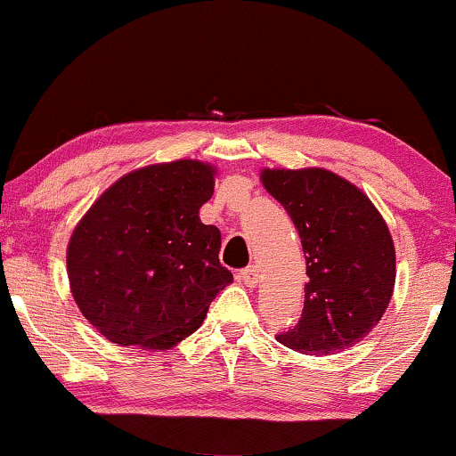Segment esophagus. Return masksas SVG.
<instances>
[{
    "mask_svg": "<svg viewBox=\"0 0 456 456\" xmlns=\"http://www.w3.org/2000/svg\"><path fill=\"white\" fill-rule=\"evenodd\" d=\"M240 279L244 281L246 287H257V282H259V268H257V265H248V268L240 270Z\"/></svg>",
    "mask_w": 456,
    "mask_h": 456,
    "instance_id": "1",
    "label": "esophagus"
}]
</instances>
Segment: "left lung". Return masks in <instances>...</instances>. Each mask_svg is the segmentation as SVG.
I'll use <instances>...</instances> for the list:
<instances>
[{"label":"left lung","instance_id":"obj_1","mask_svg":"<svg viewBox=\"0 0 456 456\" xmlns=\"http://www.w3.org/2000/svg\"><path fill=\"white\" fill-rule=\"evenodd\" d=\"M261 182L285 208L306 259L305 311L276 341L330 355L360 343L384 317L396 279L395 242L370 199L322 169H264Z\"/></svg>","mask_w":456,"mask_h":456}]
</instances>
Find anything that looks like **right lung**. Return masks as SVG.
<instances>
[{
	"label": "right lung",
	"instance_id": "add662e5",
	"mask_svg": "<svg viewBox=\"0 0 456 456\" xmlns=\"http://www.w3.org/2000/svg\"><path fill=\"white\" fill-rule=\"evenodd\" d=\"M216 167L174 160L141 167L83 214L66 250L78 311L111 343L171 349L206 319L233 274L218 259L221 232L199 210Z\"/></svg>",
	"mask_w": 456,
	"mask_h": 456
}]
</instances>
